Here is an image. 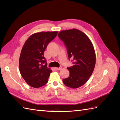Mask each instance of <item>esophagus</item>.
<instances>
[{
	"mask_svg": "<svg viewBox=\"0 0 120 120\" xmlns=\"http://www.w3.org/2000/svg\"><path fill=\"white\" fill-rule=\"evenodd\" d=\"M61 68H62V67H60L59 68H55L56 70H58V71L60 70Z\"/></svg>",
	"mask_w": 120,
	"mask_h": 120,
	"instance_id": "34e87169",
	"label": "esophagus"
}]
</instances>
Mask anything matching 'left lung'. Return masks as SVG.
I'll use <instances>...</instances> for the list:
<instances>
[{
    "label": "left lung",
    "mask_w": 120,
    "mask_h": 120,
    "mask_svg": "<svg viewBox=\"0 0 120 120\" xmlns=\"http://www.w3.org/2000/svg\"><path fill=\"white\" fill-rule=\"evenodd\" d=\"M58 37L66 46L69 60L74 65L68 67L70 75L63 81L66 86L78 88L88 81L96 64V54L94 46L89 38L81 31L72 30H63Z\"/></svg>",
    "instance_id": "8db88e82"
}]
</instances>
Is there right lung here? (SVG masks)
Segmentation results:
<instances>
[{"instance_id":"obj_1","label":"right lung","mask_w":120,"mask_h":120,"mask_svg":"<svg viewBox=\"0 0 120 120\" xmlns=\"http://www.w3.org/2000/svg\"><path fill=\"white\" fill-rule=\"evenodd\" d=\"M57 31L41 32L32 34L25 41L19 60V71L28 85L35 88L48 82L52 70L47 67L44 52Z\"/></svg>"}]
</instances>
